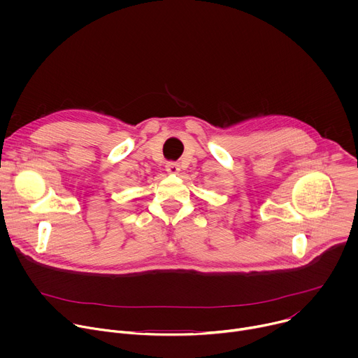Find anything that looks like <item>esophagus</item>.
<instances>
[{"label": "esophagus", "instance_id": "1", "mask_svg": "<svg viewBox=\"0 0 358 358\" xmlns=\"http://www.w3.org/2000/svg\"><path fill=\"white\" fill-rule=\"evenodd\" d=\"M166 170H167L169 173H171V174H177V173L180 171V164H178L177 162H169V163L166 164Z\"/></svg>", "mask_w": 358, "mask_h": 358}]
</instances>
